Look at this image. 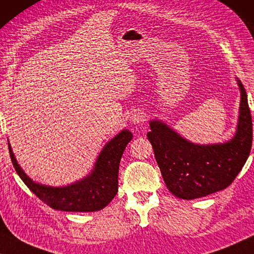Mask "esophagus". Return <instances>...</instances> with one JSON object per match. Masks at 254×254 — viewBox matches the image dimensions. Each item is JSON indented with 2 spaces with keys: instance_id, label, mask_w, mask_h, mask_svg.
Returning <instances> with one entry per match:
<instances>
[{
  "instance_id": "esophagus-1",
  "label": "esophagus",
  "mask_w": 254,
  "mask_h": 254,
  "mask_svg": "<svg viewBox=\"0 0 254 254\" xmlns=\"http://www.w3.org/2000/svg\"><path fill=\"white\" fill-rule=\"evenodd\" d=\"M130 121H131L132 124H140V123H144L145 121H146L145 113L141 112V110H134V112L131 113Z\"/></svg>"
}]
</instances>
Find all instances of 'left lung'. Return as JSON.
Listing matches in <instances>:
<instances>
[{
    "label": "left lung",
    "instance_id": "left-lung-1",
    "mask_svg": "<svg viewBox=\"0 0 254 254\" xmlns=\"http://www.w3.org/2000/svg\"><path fill=\"white\" fill-rule=\"evenodd\" d=\"M241 91L237 128L230 140L194 144L161 120L149 121L147 138L154 149L164 183L177 198L192 200L221 191L233 183L248 160L252 146V119L248 95Z\"/></svg>",
    "mask_w": 254,
    "mask_h": 254
}]
</instances>
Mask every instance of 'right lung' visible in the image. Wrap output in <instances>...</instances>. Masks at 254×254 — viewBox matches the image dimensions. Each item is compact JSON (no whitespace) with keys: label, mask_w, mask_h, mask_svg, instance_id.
Returning <instances> with one entry per match:
<instances>
[{"label":"right lung","mask_w":254,"mask_h":254,"mask_svg":"<svg viewBox=\"0 0 254 254\" xmlns=\"http://www.w3.org/2000/svg\"><path fill=\"white\" fill-rule=\"evenodd\" d=\"M131 139L132 133L124 128L103 146L90 174L63 187L37 183L28 177L17 162L10 142L8 145L17 174L39 199L57 210L85 213L105 208L116 195L119 191L120 162Z\"/></svg>","instance_id":"obj_1"}]
</instances>
